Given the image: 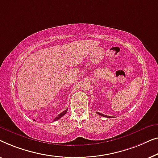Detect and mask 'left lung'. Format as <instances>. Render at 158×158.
Returning <instances> with one entry per match:
<instances>
[{
    "label": "left lung",
    "mask_w": 158,
    "mask_h": 158,
    "mask_svg": "<svg viewBox=\"0 0 158 158\" xmlns=\"http://www.w3.org/2000/svg\"><path fill=\"white\" fill-rule=\"evenodd\" d=\"M97 114H98L101 115V116H103V117H110V116H106V115H104V114H102V113H100V112H97Z\"/></svg>",
    "instance_id": "left-lung-1"
}]
</instances>
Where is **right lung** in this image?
<instances>
[{"label":"right lung","mask_w":158,"mask_h":158,"mask_svg":"<svg viewBox=\"0 0 158 158\" xmlns=\"http://www.w3.org/2000/svg\"><path fill=\"white\" fill-rule=\"evenodd\" d=\"M67 110H68V109H66V110H64V112H62L61 113H60V114H59V115H58V116L56 117V118L54 119V121H56L57 119H60V118H61V117H63L64 115H65V114L66 113V112H67Z\"/></svg>","instance_id":"1"}]
</instances>
